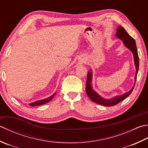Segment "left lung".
Here are the masks:
<instances>
[{"mask_svg": "<svg viewBox=\"0 0 148 148\" xmlns=\"http://www.w3.org/2000/svg\"><path fill=\"white\" fill-rule=\"evenodd\" d=\"M116 36L120 38L121 40H123L124 44L127 47H128L130 51L132 52L133 54H134V62L136 67V74L135 76V83L136 82V79H137V73L138 71V66H139V60H138V56L137 53V49L136 47V43L135 40L133 38L129 35V34L127 33L126 30L122 27V26H118L117 29V33ZM92 72H88L87 74V79H86V94L88 96V97L94 101V103L99 104L101 105H103L105 106H111L117 105L119 103H120L121 101H122L124 99L129 96L131 94V93L133 91V90L134 88V86H133V88L131 89V90L129 92H126L125 94H124L121 95H118V96H115V97L112 98L110 99H105L101 97L100 95H98L96 92L93 90V89L92 88L91 86V82H92Z\"/></svg>", "mask_w": 148, "mask_h": 148, "instance_id": "8db88e82", "label": "left lung"}]
</instances>
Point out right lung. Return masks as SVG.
Here are the masks:
<instances>
[{
  "label": "right lung",
  "instance_id": "add662e5",
  "mask_svg": "<svg viewBox=\"0 0 148 148\" xmlns=\"http://www.w3.org/2000/svg\"><path fill=\"white\" fill-rule=\"evenodd\" d=\"M54 95H55V94H54L53 95H52V96L47 98V99H43V100H40V101H36V102L30 103L29 105L31 106H38V105H43V104H45V103L49 102V101H50L52 99H53Z\"/></svg>",
  "mask_w": 148,
  "mask_h": 148
}]
</instances>
